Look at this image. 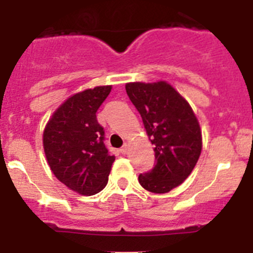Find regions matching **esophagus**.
Wrapping results in <instances>:
<instances>
[{"label": "esophagus", "mask_w": 253, "mask_h": 253, "mask_svg": "<svg viewBox=\"0 0 253 253\" xmlns=\"http://www.w3.org/2000/svg\"><path fill=\"white\" fill-rule=\"evenodd\" d=\"M128 144H124V146L122 147V148H120V153L122 154H125V153H128Z\"/></svg>", "instance_id": "1"}]
</instances>
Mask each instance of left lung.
I'll return each instance as SVG.
<instances>
[{"label":"left lung","mask_w":253,"mask_h":253,"mask_svg":"<svg viewBox=\"0 0 253 253\" xmlns=\"http://www.w3.org/2000/svg\"><path fill=\"white\" fill-rule=\"evenodd\" d=\"M154 146L156 165L138 180L151 193H169L185 181L202 153V131L186 100L166 82L126 84Z\"/></svg>","instance_id":"8db88e82"}]
</instances>
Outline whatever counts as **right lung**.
I'll list each match as a JSON object with an SVG mask.
<instances>
[{
    "label": "right lung",
    "mask_w": 253,
    "mask_h": 253,
    "mask_svg": "<svg viewBox=\"0 0 253 253\" xmlns=\"http://www.w3.org/2000/svg\"><path fill=\"white\" fill-rule=\"evenodd\" d=\"M110 91L111 86H102L76 93L58 107L44 130L50 169L60 182L82 195H93L106 186L115 161L96 118Z\"/></svg>",
    "instance_id": "1"
}]
</instances>
